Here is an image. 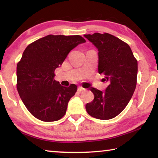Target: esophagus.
<instances>
[{
  "instance_id": "1",
  "label": "esophagus",
  "mask_w": 158,
  "mask_h": 158,
  "mask_svg": "<svg viewBox=\"0 0 158 158\" xmlns=\"http://www.w3.org/2000/svg\"><path fill=\"white\" fill-rule=\"evenodd\" d=\"M78 90H79V91H85V89H84V88L81 87V86H79L78 88Z\"/></svg>"
}]
</instances>
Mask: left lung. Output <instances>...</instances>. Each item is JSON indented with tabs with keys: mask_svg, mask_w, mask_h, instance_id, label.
Segmentation results:
<instances>
[{
	"mask_svg": "<svg viewBox=\"0 0 158 158\" xmlns=\"http://www.w3.org/2000/svg\"><path fill=\"white\" fill-rule=\"evenodd\" d=\"M98 50V73L103 74L109 85L105 91L90 90L94 100L87 103L90 116L100 120L117 116L126 107L137 85V60L129 45L109 33L84 35Z\"/></svg>",
	"mask_w": 158,
	"mask_h": 158,
	"instance_id": "left-lung-1",
	"label": "left lung"
}]
</instances>
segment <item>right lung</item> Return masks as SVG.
Listing matches in <instances>:
<instances>
[{
    "label": "right lung",
    "mask_w": 158,
    "mask_h": 158,
    "mask_svg": "<svg viewBox=\"0 0 158 158\" xmlns=\"http://www.w3.org/2000/svg\"><path fill=\"white\" fill-rule=\"evenodd\" d=\"M85 40L80 35H49L28 45L17 66V88L21 100L36 118L60 120L66 113L77 86L64 87L54 79V71L71 50Z\"/></svg>",
    "instance_id": "add662e5"
}]
</instances>
